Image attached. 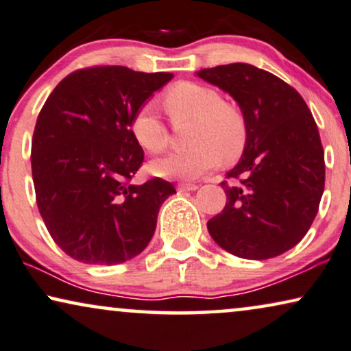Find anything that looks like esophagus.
Segmentation results:
<instances>
[{"label": "esophagus", "instance_id": "34e87169", "mask_svg": "<svg viewBox=\"0 0 351 351\" xmlns=\"http://www.w3.org/2000/svg\"><path fill=\"white\" fill-rule=\"evenodd\" d=\"M197 188H199V186L193 184V183H180L178 184L180 193H188V191H195Z\"/></svg>", "mask_w": 351, "mask_h": 351}]
</instances>
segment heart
Wrapping results in <instances>:
<instances>
[{
  "mask_svg": "<svg viewBox=\"0 0 351 351\" xmlns=\"http://www.w3.org/2000/svg\"><path fill=\"white\" fill-rule=\"evenodd\" d=\"M173 123L193 120L184 151L170 152L151 163L152 173L162 178L195 180L213 170L221 154L232 158L244 149L247 125L244 114L236 106L223 101L213 88L184 82L171 86L162 97ZM134 139L144 151L162 152L167 146V127L151 102L141 104L130 121Z\"/></svg>",
  "mask_w": 351,
  "mask_h": 351,
  "instance_id": "heart-1",
  "label": "heart"
}]
</instances>
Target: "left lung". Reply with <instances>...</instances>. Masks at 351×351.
Returning <instances> with one entry per match:
<instances>
[{
    "label": "left lung",
    "mask_w": 351,
    "mask_h": 351,
    "mask_svg": "<svg viewBox=\"0 0 351 351\" xmlns=\"http://www.w3.org/2000/svg\"><path fill=\"white\" fill-rule=\"evenodd\" d=\"M241 106L247 141L221 188L226 205L207 223L213 241L249 260L273 258L310 230L324 193V151L306 102L276 75L249 64L197 72Z\"/></svg>",
    "instance_id": "left-lung-1"
}]
</instances>
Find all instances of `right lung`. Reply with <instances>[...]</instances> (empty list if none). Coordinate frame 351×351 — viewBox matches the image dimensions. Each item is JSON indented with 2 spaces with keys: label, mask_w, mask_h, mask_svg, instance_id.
Wrapping results in <instances>:
<instances>
[{
  "label": "right lung",
  "mask_w": 351,
  "mask_h": 351,
  "mask_svg": "<svg viewBox=\"0 0 351 351\" xmlns=\"http://www.w3.org/2000/svg\"><path fill=\"white\" fill-rule=\"evenodd\" d=\"M173 73L93 65L69 73L36 119L32 176L46 230L72 258L117 265L146 249L171 183L132 184L144 162L130 121Z\"/></svg>",
  "instance_id": "right-lung-1"
}]
</instances>
